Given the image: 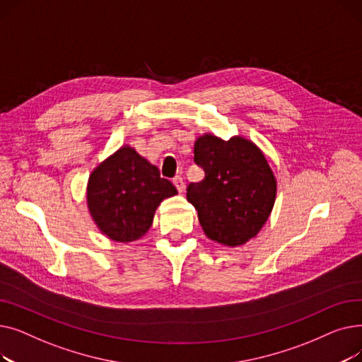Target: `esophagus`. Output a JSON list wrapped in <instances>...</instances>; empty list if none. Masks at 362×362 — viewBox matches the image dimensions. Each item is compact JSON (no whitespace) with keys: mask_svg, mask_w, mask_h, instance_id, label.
<instances>
[{"mask_svg":"<svg viewBox=\"0 0 362 362\" xmlns=\"http://www.w3.org/2000/svg\"><path fill=\"white\" fill-rule=\"evenodd\" d=\"M173 185L176 186V189L179 192H183V189H185V182H183V179L180 177V176H176L175 179H173Z\"/></svg>","mask_w":362,"mask_h":362,"instance_id":"obj_1","label":"esophagus"}]
</instances>
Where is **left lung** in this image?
I'll return each mask as SVG.
<instances>
[{
	"label": "left lung",
	"instance_id": "1",
	"mask_svg": "<svg viewBox=\"0 0 362 362\" xmlns=\"http://www.w3.org/2000/svg\"><path fill=\"white\" fill-rule=\"evenodd\" d=\"M194 161L204 179L189 183L186 198L198 211L205 235L227 246L254 238L267 221L276 199V179L261 151L250 141L197 139Z\"/></svg>",
	"mask_w": 362,
	"mask_h": 362
}]
</instances>
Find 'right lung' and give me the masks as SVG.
I'll return each mask as SVG.
<instances>
[{"mask_svg": "<svg viewBox=\"0 0 362 362\" xmlns=\"http://www.w3.org/2000/svg\"><path fill=\"white\" fill-rule=\"evenodd\" d=\"M176 194L156 165L124 146L92 171L88 206L110 239L132 242L148 232L160 202Z\"/></svg>", "mask_w": 362, "mask_h": 362, "instance_id": "right-lung-1", "label": "right lung"}]
</instances>
